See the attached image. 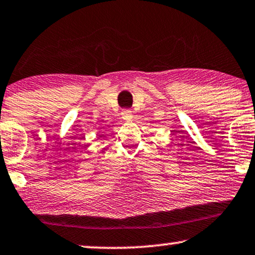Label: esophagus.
<instances>
[{"label": "esophagus", "mask_w": 255, "mask_h": 255, "mask_svg": "<svg viewBox=\"0 0 255 255\" xmlns=\"http://www.w3.org/2000/svg\"><path fill=\"white\" fill-rule=\"evenodd\" d=\"M122 119H124L125 121H131V119H133V113H131V111L129 110H125L122 111Z\"/></svg>", "instance_id": "34e87169"}]
</instances>
